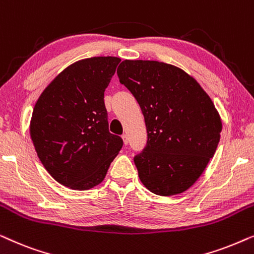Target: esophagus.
<instances>
[{"label": "esophagus", "mask_w": 254, "mask_h": 254, "mask_svg": "<svg viewBox=\"0 0 254 254\" xmlns=\"http://www.w3.org/2000/svg\"><path fill=\"white\" fill-rule=\"evenodd\" d=\"M123 140H124V143L127 145V144H128V136H127L126 134H124V135H123Z\"/></svg>", "instance_id": "1"}]
</instances>
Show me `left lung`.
<instances>
[{
	"mask_svg": "<svg viewBox=\"0 0 254 254\" xmlns=\"http://www.w3.org/2000/svg\"><path fill=\"white\" fill-rule=\"evenodd\" d=\"M117 72L137 100L147 126V145L134 157L141 183L162 196L185 192L202 175L220 142L222 120L214 103L176 65L125 60Z\"/></svg>",
	"mask_w": 254,
	"mask_h": 254,
	"instance_id": "left-lung-1",
	"label": "left lung"
}]
</instances>
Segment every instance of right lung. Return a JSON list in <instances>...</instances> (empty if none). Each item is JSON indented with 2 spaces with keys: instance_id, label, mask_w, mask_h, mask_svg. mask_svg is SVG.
I'll return each instance as SVG.
<instances>
[{
  "instance_id": "add662e5",
  "label": "right lung",
  "mask_w": 254,
  "mask_h": 254,
  "mask_svg": "<svg viewBox=\"0 0 254 254\" xmlns=\"http://www.w3.org/2000/svg\"><path fill=\"white\" fill-rule=\"evenodd\" d=\"M121 60L83 59L48 84L34 105L30 135L38 157L61 185L86 190L99 185L123 148L109 131L104 91Z\"/></svg>"
}]
</instances>
